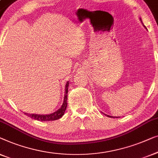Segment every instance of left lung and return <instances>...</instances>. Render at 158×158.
<instances>
[{"mask_svg":"<svg viewBox=\"0 0 158 158\" xmlns=\"http://www.w3.org/2000/svg\"><path fill=\"white\" fill-rule=\"evenodd\" d=\"M140 20H141V19H140ZM107 116H108V115H107ZM108 117H111V116H108Z\"/></svg>","mask_w":158,"mask_h":158,"instance_id":"8db88e82","label":"left lung"}]
</instances>
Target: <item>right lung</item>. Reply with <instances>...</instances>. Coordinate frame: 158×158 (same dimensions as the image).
<instances>
[{
    "label": "right lung",
    "mask_w": 158,
    "mask_h": 158,
    "mask_svg": "<svg viewBox=\"0 0 158 158\" xmlns=\"http://www.w3.org/2000/svg\"><path fill=\"white\" fill-rule=\"evenodd\" d=\"M68 86H69V82H67L66 84L65 88V96H64V103L62 104L61 107L56 112H55L52 114H27V113H24V114L27 115L28 117H31V118L36 119V120L45 122V121H54L59 119V118L63 116L65 112L66 106H67V94H68Z\"/></svg>",
    "instance_id": "obj_1"
}]
</instances>
